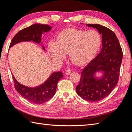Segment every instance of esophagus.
<instances>
[{"label": "esophagus", "mask_w": 132, "mask_h": 132, "mask_svg": "<svg viewBox=\"0 0 132 132\" xmlns=\"http://www.w3.org/2000/svg\"><path fill=\"white\" fill-rule=\"evenodd\" d=\"M71 73V70H69V69H68V70H66L65 71V74L66 75H69V74H70Z\"/></svg>", "instance_id": "esophagus-1"}]
</instances>
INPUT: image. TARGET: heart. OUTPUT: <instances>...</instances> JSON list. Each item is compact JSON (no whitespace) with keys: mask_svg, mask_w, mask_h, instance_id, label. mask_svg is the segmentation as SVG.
<instances>
[{"mask_svg":"<svg viewBox=\"0 0 132 132\" xmlns=\"http://www.w3.org/2000/svg\"><path fill=\"white\" fill-rule=\"evenodd\" d=\"M102 45V36L96 30H82L72 28L60 32L56 42H50L48 52L55 62H61L69 52L73 63L86 64L96 56Z\"/></svg>","mask_w":132,"mask_h":132,"instance_id":"b5f03b06","label":"heart"}]
</instances>
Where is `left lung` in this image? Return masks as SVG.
<instances>
[{"label":"left lung","instance_id":"1","mask_svg":"<svg viewBox=\"0 0 132 132\" xmlns=\"http://www.w3.org/2000/svg\"><path fill=\"white\" fill-rule=\"evenodd\" d=\"M87 25L97 29L102 35V48L100 53L83 69L76 92L83 99L95 102L107 97L116 87L123 53L113 31L99 24ZM100 71L104 72V75L102 78H95L94 74Z\"/></svg>","mask_w":132,"mask_h":132}]
</instances>
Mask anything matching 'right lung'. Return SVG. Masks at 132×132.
Returning a JSON list of instances; mask_svg holds the SVG:
<instances>
[{
  "instance_id": "obj_1",
  "label": "right lung",
  "mask_w": 132,
  "mask_h": 132,
  "mask_svg": "<svg viewBox=\"0 0 132 132\" xmlns=\"http://www.w3.org/2000/svg\"><path fill=\"white\" fill-rule=\"evenodd\" d=\"M51 29L47 25L35 23L29 27L23 29L14 36L10 44L9 48L22 42L33 41L40 44L42 40V35ZM43 50H45L43 47ZM13 79L16 90L25 99L33 103L40 104L44 103L54 96L56 92L57 84L63 77L61 71L52 73L47 80L39 87L30 88L19 83L13 75Z\"/></svg>"
}]
</instances>
